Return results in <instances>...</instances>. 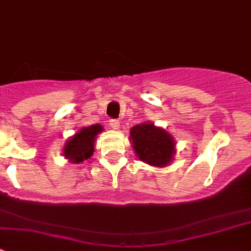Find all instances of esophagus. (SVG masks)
Here are the masks:
<instances>
[{"mask_svg":"<svg viewBox=\"0 0 251 251\" xmlns=\"http://www.w3.org/2000/svg\"><path fill=\"white\" fill-rule=\"evenodd\" d=\"M110 127L113 128V130H118V128L120 127L119 120H116V119H111V120H110Z\"/></svg>","mask_w":251,"mask_h":251,"instance_id":"1","label":"esophagus"}]
</instances>
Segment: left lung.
Listing matches in <instances>:
<instances>
[{
    "instance_id": "left-lung-1",
    "label": "left lung",
    "mask_w": 251,
    "mask_h": 251,
    "mask_svg": "<svg viewBox=\"0 0 251 251\" xmlns=\"http://www.w3.org/2000/svg\"><path fill=\"white\" fill-rule=\"evenodd\" d=\"M130 138L137 158L149 165H168L176 153L173 137L151 123L133 126L130 131Z\"/></svg>"
}]
</instances>
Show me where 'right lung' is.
Here are the masks:
<instances>
[{"label": "right lung", "mask_w": 251, "mask_h": 251, "mask_svg": "<svg viewBox=\"0 0 251 251\" xmlns=\"http://www.w3.org/2000/svg\"><path fill=\"white\" fill-rule=\"evenodd\" d=\"M103 130L100 125H92L81 128L65 143L64 156L73 164H81L91 158L95 151L96 136Z\"/></svg>", "instance_id": "obj_1"}]
</instances>
